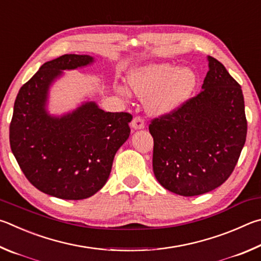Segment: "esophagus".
Masks as SVG:
<instances>
[{
  "label": "esophagus",
  "mask_w": 261,
  "mask_h": 261,
  "mask_svg": "<svg viewBox=\"0 0 261 261\" xmlns=\"http://www.w3.org/2000/svg\"><path fill=\"white\" fill-rule=\"evenodd\" d=\"M130 126H132V128H133V129H135V130L143 129V128H144V121H143V119L140 118V117H135V118L133 119V120H132Z\"/></svg>",
  "instance_id": "obj_1"
}]
</instances>
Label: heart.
Instances as JSON below:
<instances>
[{
    "label": "heart",
    "mask_w": 261,
    "mask_h": 261,
    "mask_svg": "<svg viewBox=\"0 0 261 261\" xmlns=\"http://www.w3.org/2000/svg\"><path fill=\"white\" fill-rule=\"evenodd\" d=\"M127 82L139 98L147 100V109L154 116H168L179 110L193 95L198 82L196 72L188 66L168 63L148 64L129 72ZM120 93L127 95L121 89Z\"/></svg>",
    "instance_id": "obj_1"
}]
</instances>
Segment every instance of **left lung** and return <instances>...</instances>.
I'll return each instance as SVG.
<instances>
[{
    "label": "left lung",
    "mask_w": 261,
    "mask_h": 261,
    "mask_svg": "<svg viewBox=\"0 0 261 261\" xmlns=\"http://www.w3.org/2000/svg\"><path fill=\"white\" fill-rule=\"evenodd\" d=\"M207 62L202 91L149 126L154 176L186 197L208 193L230 176L248 130L241 86L216 58Z\"/></svg>",
    "instance_id": "1"
}]
</instances>
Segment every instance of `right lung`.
<instances>
[{
	"instance_id": "add662e5",
	"label": "right lung",
	"mask_w": 261,
	"mask_h": 261,
	"mask_svg": "<svg viewBox=\"0 0 261 261\" xmlns=\"http://www.w3.org/2000/svg\"><path fill=\"white\" fill-rule=\"evenodd\" d=\"M94 63L93 56L75 54L44 63L15 100L13 156L35 188L57 198L85 199L102 189L114 156L130 134L129 113L105 112L90 99L62 114L50 113V91L64 71Z\"/></svg>"
}]
</instances>
